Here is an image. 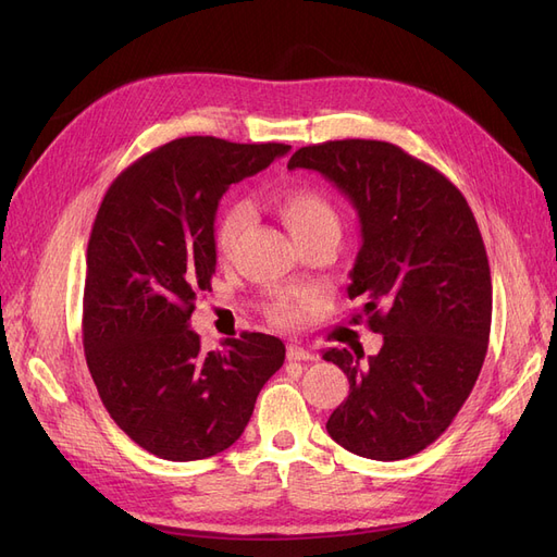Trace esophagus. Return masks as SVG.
<instances>
[{
    "label": "esophagus",
    "mask_w": 557,
    "mask_h": 557,
    "mask_svg": "<svg viewBox=\"0 0 557 557\" xmlns=\"http://www.w3.org/2000/svg\"><path fill=\"white\" fill-rule=\"evenodd\" d=\"M288 360L290 362H307V360H315V356L301 346H288Z\"/></svg>",
    "instance_id": "obj_1"
}]
</instances>
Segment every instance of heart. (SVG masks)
Wrapping results in <instances>:
<instances>
[{
  "label": "heart",
  "instance_id": "1",
  "mask_svg": "<svg viewBox=\"0 0 557 557\" xmlns=\"http://www.w3.org/2000/svg\"><path fill=\"white\" fill-rule=\"evenodd\" d=\"M276 213L285 230L290 232V237L297 242L315 237V234H339V215H336L332 201L311 188H290L283 190L276 201ZM250 221V209L246 205H232L221 215V221L215 225V250L227 258L230 252L242 239L244 230ZM274 318L278 323H290L293 311L278 307L274 311Z\"/></svg>",
  "mask_w": 557,
  "mask_h": 557
}]
</instances>
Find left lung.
I'll list each match as a JSON object with an SVG mask.
<instances>
[{
  "mask_svg": "<svg viewBox=\"0 0 557 557\" xmlns=\"http://www.w3.org/2000/svg\"><path fill=\"white\" fill-rule=\"evenodd\" d=\"M320 172L360 218L348 297H362L383 346L364 362L325 350L350 393L332 440L372 460H404L440 440L474 387L487 350L493 281L467 199L395 144L344 139L299 148L288 170Z\"/></svg>",
  "mask_w": 557,
  "mask_h": 557,
  "instance_id": "obj_1",
  "label": "left lung"
}]
</instances>
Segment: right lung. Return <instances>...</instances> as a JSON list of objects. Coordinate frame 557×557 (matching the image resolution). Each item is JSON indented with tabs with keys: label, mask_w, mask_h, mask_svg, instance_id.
<instances>
[{
	"label": "right lung",
	"mask_w": 557,
	"mask_h": 557,
	"mask_svg": "<svg viewBox=\"0 0 557 557\" xmlns=\"http://www.w3.org/2000/svg\"><path fill=\"white\" fill-rule=\"evenodd\" d=\"M288 148L174 139L129 164L97 211L83 290L86 362L115 425L162 460L230 448L285 360L283 342L262 332L207 352L190 315L215 274L218 201Z\"/></svg>",
	"instance_id": "right-lung-1"
}]
</instances>
